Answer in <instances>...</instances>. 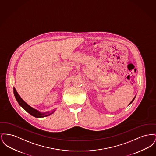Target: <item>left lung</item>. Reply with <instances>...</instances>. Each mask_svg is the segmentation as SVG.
Segmentation results:
<instances>
[{
	"instance_id": "8db88e82",
	"label": "left lung",
	"mask_w": 156,
	"mask_h": 156,
	"mask_svg": "<svg viewBox=\"0 0 156 156\" xmlns=\"http://www.w3.org/2000/svg\"><path fill=\"white\" fill-rule=\"evenodd\" d=\"M135 97H134V98L133 99V100H132V101H131V102H130V104H129V105H130V104H132V102H133V101L134 99H135Z\"/></svg>"
}]
</instances>
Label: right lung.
Returning <instances> with one entry per match:
<instances>
[{
    "instance_id": "add662e5",
    "label": "right lung",
    "mask_w": 156,
    "mask_h": 156,
    "mask_svg": "<svg viewBox=\"0 0 156 156\" xmlns=\"http://www.w3.org/2000/svg\"><path fill=\"white\" fill-rule=\"evenodd\" d=\"M13 92H14L15 98H16L17 102L20 105V106L21 107H22L31 116H33L35 118H44V117L51 115L52 113H54V111H55V110H54V111H52V112H44V113L38 111L37 109H35L31 107L30 105H29L26 102H24L22 98L20 97V95H19V94L17 93V92L16 91V90L15 89V88H13Z\"/></svg>"
}]
</instances>
